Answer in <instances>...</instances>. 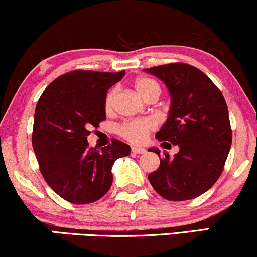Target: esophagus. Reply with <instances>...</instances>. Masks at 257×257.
<instances>
[{"instance_id":"1","label":"esophagus","mask_w":257,"mask_h":257,"mask_svg":"<svg viewBox=\"0 0 257 257\" xmlns=\"http://www.w3.org/2000/svg\"><path fill=\"white\" fill-rule=\"evenodd\" d=\"M146 150L144 149V147H140V146H133L132 147V152L133 153H137V155H141V153H145Z\"/></svg>"}]
</instances>
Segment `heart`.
Segmentation results:
<instances>
[{
    "instance_id": "b5f03b06",
    "label": "heart",
    "mask_w": 257,
    "mask_h": 257,
    "mask_svg": "<svg viewBox=\"0 0 257 257\" xmlns=\"http://www.w3.org/2000/svg\"><path fill=\"white\" fill-rule=\"evenodd\" d=\"M134 88L135 90H137V93L144 100H146L152 95H159V93H161V88H159L157 82L147 77H140L135 79ZM116 96V89H111L107 93L104 104L106 112L112 111ZM153 128H155V122H153L152 119L144 118L123 123V124H120L118 126L117 132H118L119 135H122L123 138L132 141V143H143L144 140H146L147 135H149V133L151 132Z\"/></svg>"
}]
</instances>
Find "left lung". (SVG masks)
<instances>
[{
	"instance_id": "1",
	"label": "left lung",
	"mask_w": 257,
	"mask_h": 257,
	"mask_svg": "<svg viewBox=\"0 0 257 257\" xmlns=\"http://www.w3.org/2000/svg\"><path fill=\"white\" fill-rule=\"evenodd\" d=\"M161 79L170 94V110L156 138L179 147L169 158L158 155L157 170L149 174L156 192L168 200L199 197L220 178L232 145L228 108L219 88L197 67L174 63L144 69Z\"/></svg>"
}]
</instances>
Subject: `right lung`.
<instances>
[{"label":"right lung","mask_w":257,"mask_h":257,"mask_svg":"<svg viewBox=\"0 0 257 257\" xmlns=\"http://www.w3.org/2000/svg\"><path fill=\"white\" fill-rule=\"evenodd\" d=\"M124 73L76 70L54 79L38 100L32 147L46 182L67 202L101 198L112 185L114 161L131 153L116 139L101 151L87 140L91 126L106 119V93Z\"/></svg>","instance_id":"add662e5"}]
</instances>
